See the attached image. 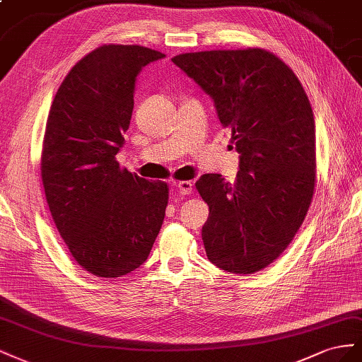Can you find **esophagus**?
I'll use <instances>...</instances> for the list:
<instances>
[{
	"label": "esophagus",
	"instance_id": "34e87169",
	"mask_svg": "<svg viewBox=\"0 0 362 362\" xmlns=\"http://www.w3.org/2000/svg\"><path fill=\"white\" fill-rule=\"evenodd\" d=\"M175 188H177V191L183 195H188L192 192V182H188V180H182V182H177L175 183Z\"/></svg>",
	"mask_w": 362,
	"mask_h": 362
}]
</instances>
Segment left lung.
I'll list each match as a JSON object with an SVG mask.
<instances>
[{
  "label": "left lung",
  "instance_id": "8db88e82",
  "mask_svg": "<svg viewBox=\"0 0 362 362\" xmlns=\"http://www.w3.org/2000/svg\"><path fill=\"white\" fill-rule=\"evenodd\" d=\"M212 100L240 153L235 183L203 174L195 183L209 206L202 229L208 259L252 274L284 253L315 188V122L293 69L262 48L212 49L173 57Z\"/></svg>",
  "mask_w": 362,
  "mask_h": 362
}]
</instances>
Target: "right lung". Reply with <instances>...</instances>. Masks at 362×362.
I'll return each mask as SVG.
<instances>
[{
	"label": "right lung",
	"mask_w": 362,
	"mask_h": 362,
	"mask_svg": "<svg viewBox=\"0 0 362 362\" xmlns=\"http://www.w3.org/2000/svg\"><path fill=\"white\" fill-rule=\"evenodd\" d=\"M165 57L141 45H103L62 81L47 119L40 175L54 224L76 262L121 277L146 262L168 204L165 182L121 168L141 69Z\"/></svg>",
	"instance_id": "add662e5"
}]
</instances>
